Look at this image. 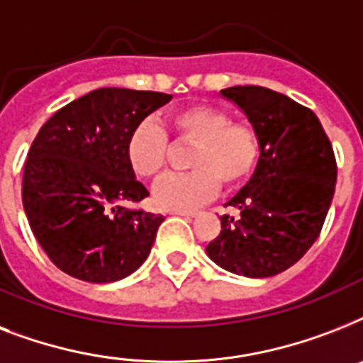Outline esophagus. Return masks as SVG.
I'll return each instance as SVG.
<instances>
[{
    "mask_svg": "<svg viewBox=\"0 0 363 363\" xmlns=\"http://www.w3.org/2000/svg\"><path fill=\"white\" fill-rule=\"evenodd\" d=\"M171 215L184 216V218H194V216L198 215V211H171Z\"/></svg>",
    "mask_w": 363,
    "mask_h": 363,
    "instance_id": "esophagus-1",
    "label": "esophagus"
}]
</instances>
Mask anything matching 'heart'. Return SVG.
<instances>
[{"label":"heart","mask_w":363,"mask_h":363,"mask_svg":"<svg viewBox=\"0 0 363 363\" xmlns=\"http://www.w3.org/2000/svg\"><path fill=\"white\" fill-rule=\"evenodd\" d=\"M179 141L194 145L188 154L192 171L167 175L154 186V199L167 209H192L218 190L233 188L252 175L262 154V139L250 122L232 121L228 111L215 105H190L169 116ZM169 143L158 124L145 121L128 137V162L143 179L162 175L167 165Z\"/></svg>","instance_id":"heart-1"}]
</instances>
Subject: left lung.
<instances>
[{
  "label": "left lung",
  "instance_id": "8db88e82",
  "mask_svg": "<svg viewBox=\"0 0 363 363\" xmlns=\"http://www.w3.org/2000/svg\"><path fill=\"white\" fill-rule=\"evenodd\" d=\"M222 96L241 107L262 139L250 181L228 201L209 258L235 275L282 273L318 239L332 205L337 164L320 121L311 109L264 86H232Z\"/></svg>",
  "mask_w": 363,
  "mask_h": 363
}]
</instances>
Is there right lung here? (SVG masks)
I'll list each match as a JSON object with an SVG mask.
<instances>
[{"mask_svg":"<svg viewBox=\"0 0 363 363\" xmlns=\"http://www.w3.org/2000/svg\"><path fill=\"white\" fill-rule=\"evenodd\" d=\"M169 99L98 88L41 125L24 164L22 203L58 269L86 282H113L147 259L164 216L124 205L148 196L125 147L133 128Z\"/></svg>","mask_w":363,"mask_h":363,"instance_id":"right-lung-1","label":"right lung"}]
</instances>
